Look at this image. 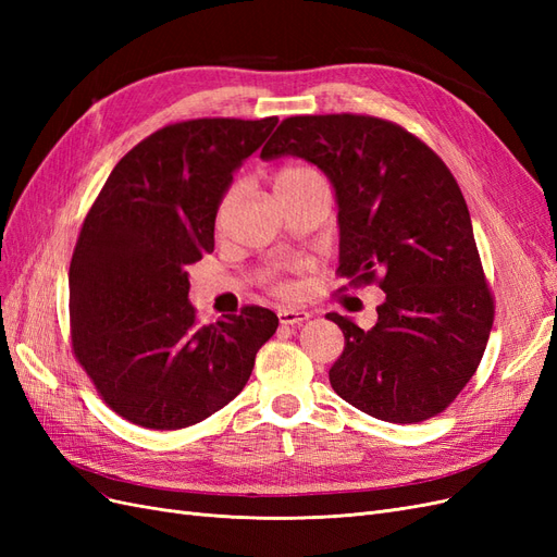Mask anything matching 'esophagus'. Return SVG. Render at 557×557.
Returning <instances> with one entry per match:
<instances>
[{
	"label": "esophagus",
	"instance_id": "esophagus-1",
	"mask_svg": "<svg viewBox=\"0 0 557 557\" xmlns=\"http://www.w3.org/2000/svg\"><path fill=\"white\" fill-rule=\"evenodd\" d=\"M278 320H281V325H299V323H305V320H309V313L301 309H281Z\"/></svg>",
	"mask_w": 557,
	"mask_h": 557
}]
</instances>
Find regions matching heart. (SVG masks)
<instances>
[{
    "label": "heart",
    "instance_id": "b5f03b06",
    "mask_svg": "<svg viewBox=\"0 0 557 557\" xmlns=\"http://www.w3.org/2000/svg\"><path fill=\"white\" fill-rule=\"evenodd\" d=\"M307 181H323V176H320L315 170H311V166H283V170L274 176V190L283 193V190L295 188V185L307 183ZM237 193H239V185L232 183L230 188L221 195V199H218L215 225H223L225 215H227V211L232 207V201L237 199ZM269 285H272V290L276 295H290L293 293V285L288 281L278 278V276H269Z\"/></svg>",
    "mask_w": 557,
    "mask_h": 557
}]
</instances>
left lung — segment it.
<instances>
[{
  "label": "left lung",
  "mask_w": 557,
  "mask_h": 557,
  "mask_svg": "<svg viewBox=\"0 0 557 557\" xmlns=\"http://www.w3.org/2000/svg\"><path fill=\"white\" fill-rule=\"evenodd\" d=\"M281 156L318 164L334 185L336 274L385 293L372 330L327 313L346 342L330 369L334 393L399 425L446 411L474 376L495 320L458 181L416 134L362 113L285 117L260 153Z\"/></svg>",
  "instance_id": "8db88e82"
}]
</instances>
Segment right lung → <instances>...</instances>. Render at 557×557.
I'll return each instance as SVG.
<instances>
[{"mask_svg":"<svg viewBox=\"0 0 557 557\" xmlns=\"http://www.w3.org/2000/svg\"><path fill=\"white\" fill-rule=\"evenodd\" d=\"M278 117L164 125L113 166L70 264L72 352L109 409L148 430H181L237 397L274 311L197 323L188 269L213 250L218 199Z\"/></svg>","mask_w":557,"mask_h":557,"instance_id":"right-lung-1","label":"right lung"}]
</instances>
